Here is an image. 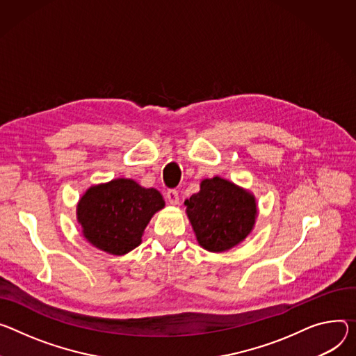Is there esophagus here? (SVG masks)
Masks as SVG:
<instances>
[{
  "mask_svg": "<svg viewBox=\"0 0 356 356\" xmlns=\"http://www.w3.org/2000/svg\"><path fill=\"white\" fill-rule=\"evenodd\" d=\"M166 199L172 206H177L179 204V193L176 190H169L166 195Z\"/></svg>",
  "mask_w": 356,
  "mask_h": 356,
  "instance_id": "1",
  "label": "esophagus"
}]
</instances>
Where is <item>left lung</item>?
Instances as JSON below:
<instances>
[{
	"mask_svg": "<svg viewBox=\"0 0 356 356\" xmlns=\"http://www.w3.org/2000/svg\"><path fill=\"white\" fill-rule=\"evenodd\" d=\"M184 206L200 247L210 252L229 251L243 243L258 216L252 193L218 176L202 180L200 191Z\"/></svg>",
	"mask_w": 356,
	"mask_h": 356,
	"instance_id": "left-lung-1",
	"label": "left lung"
}]
</instances>
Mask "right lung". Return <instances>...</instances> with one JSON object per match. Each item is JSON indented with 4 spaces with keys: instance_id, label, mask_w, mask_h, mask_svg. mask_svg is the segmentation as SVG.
<instances>
[{
    "instance_id": "add662e5",
    "label": "right lung",
    "mask_w": 356,
    "mask_h": 356,
    "mask_svg": "<svg viewBox=\"0 0 356 356\" xmlns=\"http://www.w3.org/2000/svg\"><path fill=\"white\" fill-rule=\"evenodd\" d=\"M163 207V196L156 188L119 177L90 186L78 202L76 220L95 248L124 255L142 243L150 218Z\"/></svg>"
}]
</instances>
